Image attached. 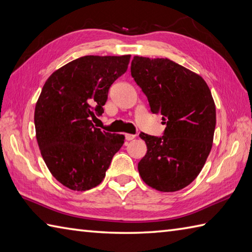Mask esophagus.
<instances>
[{
    "mask_svg": "<svg viewBox=\"0 0 252 252\" xmlns=\"http://www.w3.org/2000/svg\"><path fill=\"white\" fill-rule=\"evenodd\" d=\"M125 138H126V140L130 141V140H132V139H133V138H136V135H131V133H126V135H125Z\"/></svg>",
    "mask_w": 252,
    "mask_h": 252,
    "instance_id": "1",
    "label": "esophagus"
}]
</instances>
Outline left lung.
<instances>
[{
  "label": "left lung",
  "mask_w": 252,
  "mask_h": 252,
  "mask_svg": "<svg viewBox=\"0 0 252 252\" xmlns=\"http://www.w3.org/2000/svg\"><path fill=\"white\" fill-rule=\"evenodd\" d=\"M130 71L153 114L166 125L163 136L140 132L148 151L138 163L142 181L158 191H177L194 181L212 148L217 113L202 77L168 59L135 56Z\"/></svg>",
  "instance_id": "1"
}]
</instances>
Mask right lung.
<instances>
[{
	"label": "right lung",
	"instance_id": "add662e5",
	"mask_svg": "<svg viewBox=\"0 0 252 252\" xmlns=\"http://www.w3.org/2000/svg\"><path fill=\"white\" fill-rule=\"evenodd\" d=\"M130 55H87L51 75L35 104V136L43 160L58 181L85 191L105 176L124 135L102 131L92 121L101 116L109 89L125 74Z\"/></svg>",
	"mask_w": 252,
	"mask_h": 252
}]
</instances>
